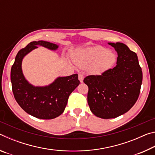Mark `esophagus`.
Here are the masks:
<instances>
[{
    "instance_id": "esophagus-1",
    "label": "esophagus",
    "mask_w": 155,
    "mask_h": 155,
    "mask_svg": "<svg viewBox=\"0 0 155 155\" xmlns=\"http://www.w3.org/2000/svg\"><path fill=\"white\" fill-rule=\"evenodd\" d=\"M78 80L80 81V82L82 83L83 81V78H84L83 74H81V73H80V74H78Z\"/></svg>"
}]
</instances>
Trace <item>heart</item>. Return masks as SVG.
Segmentation results:
<instances>
[{"label":"heart","mask_w":155,"mask_h":155,"mask_svg":"<svg viewBox=\"0 0 155 155\" xmlns=\"http://www.w3.org/2000/svg\"><path fill=\"white\" fill-rule=\"evenodd\" d=\"M74 61L81 67L89 68L94 74H101L111 69L117 61L116 54L102 46L89 48L75 54Z\"/></svg>","instance_id":"obj_1"}]
</instances>
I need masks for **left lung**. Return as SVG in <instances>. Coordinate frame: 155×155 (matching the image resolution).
Wrapping results in <instances>:
<instances>
[{
	"label": "left lung",
	"instance_id": "obj_1",
	"mask_svg": "<svg viewBox=\"0 0 155 155\" xmlns=\"http://www.w3.org/2000/svg\"><path fill=\"white\" fill-rule=\"evenodd\" d=\"M117 52V65L101 75H89L87 103L91 111L103 119L115 118L132 108L140 96L142 71L137 54L124 44L109 43Z\"/></svg>",
	"mask_w": 155,
	"mask_h": 155
}]
</instances>
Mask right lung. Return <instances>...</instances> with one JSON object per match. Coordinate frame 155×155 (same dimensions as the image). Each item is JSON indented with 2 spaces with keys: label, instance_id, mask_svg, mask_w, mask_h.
I'll use <instances>...</instances> for the list:
<instances>
[{
  "label": "right lung",
  "instance_id": "1",
  "mask_svg": "<svg viewBox=\"0 0 155 155\" xmlns=\"http://www.w3.org/2000/svg\"><path fill=\"white\" fill-rule=\"evenodd\" d=\"M42 46L56 50L58 46L48 41L30 42L20 50L15 57L11 70L12 91L18 104L25 111L39 119L51 120L59 116L64 111L68 100L73 91L79 85L78 74L59 77L48 86L34 87L25 79L22 71L23 57L32 50Z\"/></svg>",
  "mask_w": 155,
  "mask_h": 155
}]
</instances>
